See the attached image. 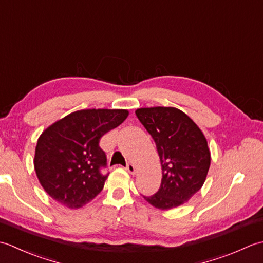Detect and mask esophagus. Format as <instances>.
Segmentation results:
<instances>
[{"label":"esophagus","instance_id":"esophagus-1","mask_svg":"<svg viewBox=\"0 0 263 263\" xmlns=\"http://www.w3.org/2000/svg\"><path fill=\"white\" fill-rule=\"evenodd\" d=\"M125 170L130 173V174H136V172H137V170H136V166L133 165V164H127V166L125 167Z\"/></svg>","mask_w":263,"mask_h":263}]
</instances>
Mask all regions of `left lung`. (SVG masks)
<instances>
[{
    "label": "left lung",
    "instance_id": "8db88e82",
    "mask_svg": "<svg viewBox=\"0 0 263 263\" xmlns=\"http://www.w3.org/2000/svg\"><path fill=\"white\" fill-rule=\"evenodd\" d=\"M136 114L154 139L163 172L158 192L144 200L160 210L184 204L202 187L210 167L203 132L175 107H142Z\"/></svg>",
    "mask_w": 263,
    "mask_h": 263
}]
</instances>
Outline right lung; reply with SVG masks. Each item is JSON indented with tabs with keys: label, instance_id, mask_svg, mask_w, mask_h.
Here are the masks:
<instances>
[{
	"label": "right lung",
	"instance_id": "1",
	"mask_svg": "<svg viewBox=\"0 0 263 263\" xmlns=\"http://www.w3.org/2000/svg\"><path fill=\"white\" fill-rule=\"evenodd\" d=\"M127 115V109H81L43 131L33 166L49 197L70 209H79L97 197L108 176L100 173L107 159L99 140Z\"/></svg>",
	"mask_w": 263,
	"mask_h": 263
}]
</instances>
